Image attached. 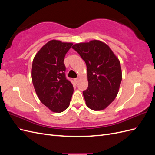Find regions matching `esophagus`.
Wrapping results in <instances>:
<instances>
[{
	"label": "esophagus",
	"instance_id": "esophagus-1",
	"mask_svg": "<svg viewBox=\"0 0 155 155\" xmlns=\"http://www.w3.org/2000/svg\"><path fill=\"white\" fill-rule=\"evenodd\" d=\"M79 78H75V79H74V82L76 83H77L79 81Z\"/></svg>",
	"mask_w": 155,
	"mask_h": 155
}]
</instances>
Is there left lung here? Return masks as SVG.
<instances>
[{
    "label": "left lung",
    "mask_w": 155,
    "mask_h": 155,
    "mask_svg": "<svg viewBox=\"0 0 155 155\" xmlns=\"http://www.w3.org/2000/svg\"><path fill=\"white\" fill-rule=\"evenodd\" d=\"M85 61L88 87L83 92L87 106L102 110L118 94L122 79L120 62L104 42L92 40L75 44L72 47Z\"/></svg>",
    "instance_id": "left-lung-1"
}]
</instances>
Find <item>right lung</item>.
<instances>
[{
    "instance_id": "right-lung-1",
    "label": "right lung",
    "mask_w": 155,
    "mask_h": 155,
    "mask_svg": "<svg viewBox=\"0 0 155 155\" xmlns=\"http://www.w3.org/2000/svg\"><path fill=\"white\" fill-rule=\"evenodd\" d=\"M72 43L51 40L37 51L33 60L31 79L41 102L54 112H62L70 105L72 84L65 77L64 56Z\"/></svg>"
}]
</instances>
